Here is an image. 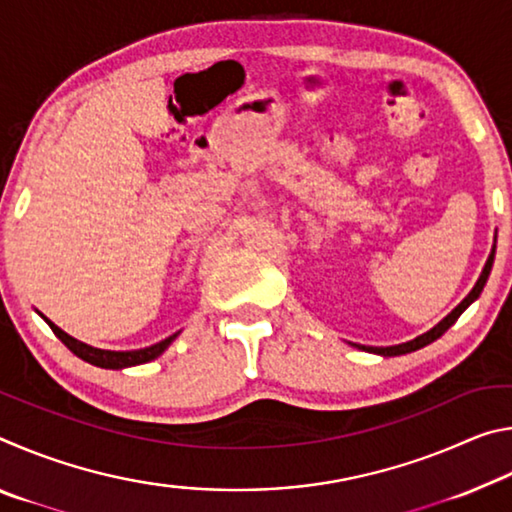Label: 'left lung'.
Listing matches in <instances>:
<instances>
[{"instance_id":"obj_1","label":"left lung","mask_w":512,"mask_h":512,"mask_svg":"<svg viewBox=\"0 0 512 512\" xmlns=\"http://www.w3.org/2000/svg\"><path fill=\"white\" fill-rule=\"evenodd\" d=\"M495 248H497V246H492V253H490V257H488V262H485L483 271H481V275H479V280H476V284H474V289H472L470 293H467L461 305H458V307L452 311V314H447L443 320H440V323H438L436 327H431L429 332L420 334L418 339L406 341V343H400V345H391V348H370V345H357V348L366 350V352L381 354V357H400V354L415 352V350L424 348V345H429V343H433L436 339H440V336H443V334L447 332V329L456 323L458 316H461L463 311H465L467 307H470L476 298L481 296L485 282H488V275H490V271H492V264H495Z\"/></svg>"}]
</instances>
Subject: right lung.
Listing matches in <instances>:
<instances>
[{
	"label": "right lung",
	"mask_w": 512,
	"mask_h": 512,
	"mask_svg": "<svg viewBox=\"0 0 512 512\" xmlns=\"http://www.w3.org/2000/svg\"><path fill=\"white\" fill-rule=\"evenodd\" d=\"M40 314V311H38ZM42 316V314H40ZM47 320V325L51 327V332H54L60 341H63L69 350H72L76 357L92 363V366H99V368H110V370H121V368H131V366H140V363H149L153 359H158L160 354L169 348V345L173 343V339H176V334L167 336V339L155 343V345H149V348H142V350H126V352H117V350H101V348H92V345L83 343V341H76L74 336H69L67 332H63L58 325L51 323V320L47 316H42Z\"/></svg>",
	"instance_id": "1"
}]
</instances>
